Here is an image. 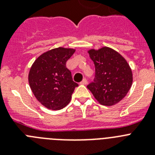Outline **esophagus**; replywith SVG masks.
Instances as JSON below:
<instances>
[{"label": "esophagus", "instance_id": "esophagus-1", "mask_svg": "<svg viewBox=\"0 0 155 155\" xmlns=\"http://www.w3.org/2000/svg\"><path fill=\"white\" fill-rule=\"evenodd\" d=\"M87 80H86L85 78H84L81 81V84H87Z\"/></svg>", "mask_w": 155, "mask_h": 155}]
</instances>
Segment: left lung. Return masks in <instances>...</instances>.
I'll return each mask as SVG.
<instances>
[{
  "mask_svg": "<svg viewBox=\"0 0 155 155\" xmlns=\"http://www.w3.org/2000/svg\"><path fill=\"white\" fill-rule=\"evenodd\" d=\"M95 67L94 81L87 87L101 105H116L127 95L133 83L130 67L123 56L103 46L87 50Z\"/></svg>",
  "mask_w": 155,
  "mask_h": 155,
  "instance_id": "left-lung-1",
  "label": "left lung"
}]
</instances>
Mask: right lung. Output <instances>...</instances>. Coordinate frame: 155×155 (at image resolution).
Here are the masks:
<instances>
[{"mask_svg":"<svg viewBox=\"0 0 155 155\" xmlns=\"http://www.w3.org/2000/svg\"><path fill=\"white\" fill-rule=\"evenodd\" d=\"M75 52L72 48L58 47L41 54L28 72V83L36 99L52 110L64 108L78 86L72 79L66 63Z\"/></svg>","mask_w":155,"mask_h":155,"instance_id":"1","label":"right lung"}]
</instances>
